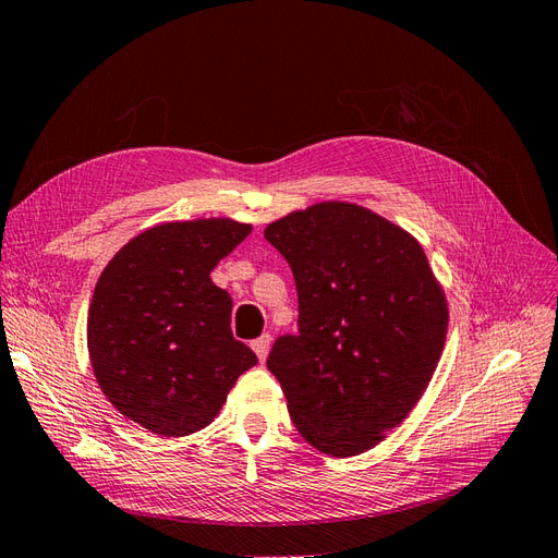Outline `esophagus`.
I'll return each mask as SVG.
<instances>
[{
	"label": "esophagus",
	"instance_id": "obj_1",
	"mask_svg": "<svg viewBox=\"0 0 558 558\" xmlns=\"http://www.w3.org/2000/svg\"><path fill=\"white\" fill-rule=\"evenodd\" d=\"M268 348H271V336H268V333H264V336H259L257 340H253V350H255V354L259 356V362H262V364L266 362Z\"/></svg>",
	"mask_w": 558,
	"mask_h": 558
}]
</instances>
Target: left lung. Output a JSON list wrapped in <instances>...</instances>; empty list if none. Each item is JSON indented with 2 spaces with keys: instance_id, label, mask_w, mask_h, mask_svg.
Here are the masks:
<instances>
[{
  "instance_id": "obj_1",
  "label": "left lung",
  "mask_w": 558,
  "mask_h": 558,
  "mask_svg": "<svg viewBox=\"0 0 558 558\" xmlns=\"http://www.w3.org/2000/svg\"><path fill=\"white\" fill-rule=\"evenodd\" d=\"M290 264L299 333L266 366L299 434L331 457L380 442L417 405L442 354L447 299L415 236L364 206L322 202L264 229Z\"/></svg>"
}]
</instances>
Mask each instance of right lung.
Masks as SVG:
<instances>
[{"label": "right lung", "mask_w": 558, "mask_h": 558, "mask_svg": "<svg viewBox=\"0 0 558 558\" xmlns=\"http://www.w3.org/2000/svg\"><path fill=\"white\" fill-rule=\"evenodd\" d=\"M229 218L167 222L120 247L87 311L104 397L165 438L208 426L255 352L231 333V296L210 271L247 233Z\"/></svg>", "instance_id": "1"}]
</instances>
